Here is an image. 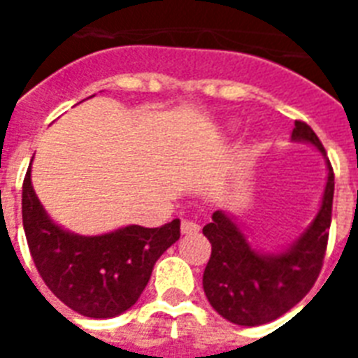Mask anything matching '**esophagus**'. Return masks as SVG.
I'll return each instance as SVG.
<instances>
[{"instance_id":"1","label":"esophagus","mask_w":358,"mask_h":358,"mask_svg":"<svg viewBox=\"0 0 358 358\" xmlns=\"http://www.w3.org/2000/svg\"><path fill=\"white\" fill-rule=\"evenodd\" d=\"M180 230H182V234H196L201 230V224L196 221H191V219H184L180 224Z\"/></svg>"}]
</instances>
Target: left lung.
I'll list each match as a JSON object with an SVG mask.
<instances>
[{
    "instance_id": "8db88e82",
    "label": "left lung",
    "mask_w": 358,
    "mask_h": 358,
    "mask_svg": "<svg viewBox=\"0 0 358 358\" xmlns=\"http://www.w3.org/2000/svg\"><path fill=\"white\" fill-rule=\"evenodd\" d=\"M292 139L310 143L327 162V184L320 212L310 227L280 252H260L250 247L229 213L217 212L202 229L212 243L202 286L217 314L245 327L264 325L294 308L316 282L327 250L333 213L334 173L327 152L314 129L295 120Z\"/></svg>"
}]
</instances>
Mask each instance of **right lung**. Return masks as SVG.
I'll list each match as a JSON object with an SVG mask.
<instances>
[{
	"label": "right lung",
	"instance_id": "right-lung-1",
	"mask_svg": "<svg viewBox=\"0 0 358 358\" xmlns=\"http://www.w3.org/2000/svg\"><path fill=\"white\" fill-rule=\"evenodd\" d=\"M22 219L42 280L64 305L87 317H115L137 303L157 258L180 238V219L159 229L129 224L80 236L55 224L31 184L22 185Z\"/></svg>",
	"mask_w": 358,
	"mask_h": 358
}]
</instances>
